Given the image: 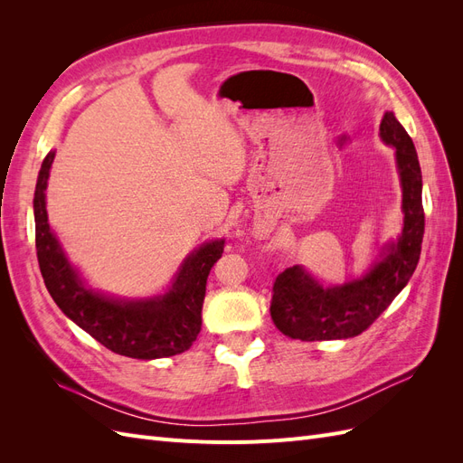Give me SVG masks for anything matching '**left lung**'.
I'll return each instance as SVG.
<instances>
[{"instance_id":"left-lung-1","label":"left lung","mask_w":463,"mask_h":463,"mask_svg":"<svg viewBox=\"0 0 463 463\" xmlns=\"http://www.w3.org/2000/svg\"><path fill=\"white\" fill-rule=\"evenodd\" d=\"M381 138L396 148L402 181L403 230L384 247L373 269L344 286L325 288L303 266L278 274L272 286L270 317L276 328L301 342L345 340L367 330L410 282L421 255L425 233L423 179L411 137L392 111L381 121Z\"/></svg>"}]
</instances>
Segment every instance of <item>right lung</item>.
<instances>
[{"instance_id": "obj_1", "label": "right lung", "mask_w": 463, "mask_h": 463, "mask_svg": "<svg viewBox=\"0 0 463 463\" xmlns=\"http://www.w3.org/2000/svg\"><path fill=\"white\" fill-rule=\"evenodd\" d=\"M55 152L42 162L34 191L36 257L55 305L77 326L114 354L133 359H158L184 354L203 325L206 278L223 253V240L208 241L184 260L164 296L123 301L106 298L82 284L48 223L46 187Z\"/></svg>"}]
</instances>
